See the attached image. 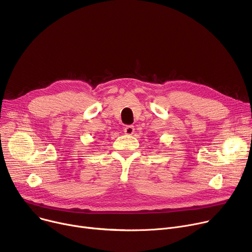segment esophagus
<instances>
[{"label":"esophagus","mask_w":252,"mask_h":252,"mask_svg":"<svg viewBox=\"0 0 252 252\" xmlns=\"http://www.w3.org/2000/svg\"><path fill=\"white\" fill-rule=\"evenodd\" d=\"M124 131L126 135H132L133 131H135V127H133V126H126Z\"/></svg>","instance_id":"34e87169"}]
</instances>
